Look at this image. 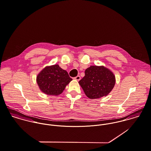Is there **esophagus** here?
<instances>
[{"instance_id": "esophagus-1", "label": "esophagus", "mask_w": 151, "mask_h": 151, "mask_svg": "<svg viewBox=\"0 0 151 151\" xmlns=\"http://www.w3.org/2000/svg\"><path fill=\"white\" fill-rule=\"evenodd\" d=\"M74 79H75V80H76V81H80L81 80V76H76L75 78H74Z\"/></svg>"}]
</instances>
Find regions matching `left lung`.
I'll return each mask as SVG.
<instances>
[{
	"mask_svg": "<svg viewBox=\"0 0 151 151\" xmlns=\"http://www.w3.org/2000/svg\"><path fill=\"white\" fill-rule=\"evenodd\" d=\"M115 76L104 66H91L85 70V76L79 82L86 96L96 99L106 96L115 84Z\"/></svg>",
	"mask_w": 151,
	"mask_h": 151,
	"instance_id": "left-lung-1",
	"label": "left lung"
}]
</instances>
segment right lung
Here are the masks:
<instances>
[{
    "label": "right lung",
    "mask_w": 151,
    "mask_h": 151,
    "mask_svg": "<svg viewBox=\"0 0 151 151\" xmlns=\"http://www.w3.org/2000/svg\"><path fill=\"white\" fill-rule=\"evenodd\" d=\"M72 80L67 72L57 64L45 68L36 78L40 90L45 94L51 96L61 94Z\"/></svg>",
    "instance_id": "add662e5"
}]
</instances>
